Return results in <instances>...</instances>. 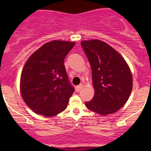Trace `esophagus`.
<instances>
[{"mask_svg": "<svg viewBox=\"0 0 151 151\" xmlns=\"http://www.w3.org/2000/svg\"><path fill=\"white\" fill-rule=\"evenodd\" d=\"M83 84H80V85H77V86H76V87H75L76 91H81V89H82V88H83Z\"/></svg>", "mask_w": 151, "mask_h": 151, "instance_id": "esophagus-1", "label": "esophagus"}]
</instances>
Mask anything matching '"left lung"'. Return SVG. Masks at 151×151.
I'll list each match as a JSON object with an SVG mask.
<instances>
[{
    "label": "left lung",
    "mask_w": 151,
    "mask_h": 151,
    "mask_svg": "<svg viewBox=\"0 0 151 151\" xmlns=\"http://www.w3.org/2000/svg\"><path fill=\"white\" fill-rule=\"evenodd\" d=\"M81 45L91 66L95 90L92 100L85 102L87 108L102 115L117 112L128 101L132 90V75L127 63L102 41H83Z\"/></svg>",
    "instance_id": "8db88e82"
}]
</instances>
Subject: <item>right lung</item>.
Wrapping results in <instances>:
<instances>
[{"label":"right lung","instance_id":"add662e5","mask_svg":"<svg viewBox=\"0 0 151 151\" xmlns=\"http://www.w3.org/2000/svg\"><path fill=\"white\" fill-rule=\"evenodd\" d=\"M75 42L54 40L33 53L22 68V99L36 114L52 117L65 110L74 89L68 80L64 59Z\"/></svg>","mask_w":151,"mask_h":151}]
</instances>
